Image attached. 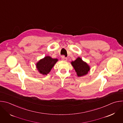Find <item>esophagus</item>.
I'll use <instances>...</instances> for the list:
<instances>
[{"label": "esophagus", "mask_w": 123, "mask_h": 123, "mask_svg": "<svg viewBox=\"0 0 123 123\" xmlns=\"http://www.w3.org/2000/svg\"><path fill=\"white\" fill-rule=\"evenodd\" d=\"M68 60V58L67 57H65L64 56H62V60L63 61H67Z\"/></svg>", "instance_id": "obj_1"}]
</instances>
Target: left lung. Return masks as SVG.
<instances>
[{"instance_id":"left-lung-1","label":"left lung","mask_w":123,"mask_h":123,"mask_svg":"<svg viewBox=\"0 0 123 123\" xmlns=\"http://www.w3.org/2000/svg\"><path fill=\"white\" fill-rule=\"evenodd\" d=\"M71 64L75 69L78 77L86 75L90 71V66L80 57H77L74 61L71 62Z\"/></svg>"}]
</instances>
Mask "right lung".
Wrapping results in <instances>:
<instances>
[{
    "label": "right lung",
    "mask_w": 123,
    "mask_h": 123,
    "mask_svg": "<svg viewBox=\"0 0 123 123\" xmlns=\"http://www.w3.org/2000/svg\"><path fill=\"white\" fill-rule=\"evenodd\" d=\"M58 61L56 58H52L49 56H46L39 60L36 64V67L40 74L47 75Z\"/></svg>",
    "instance_id": "obj_1"
}]
</instances>
